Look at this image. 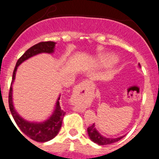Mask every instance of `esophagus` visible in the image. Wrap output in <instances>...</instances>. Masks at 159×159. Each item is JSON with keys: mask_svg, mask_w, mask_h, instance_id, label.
<instances>
[{"mask_svg": "<svg viewBox=\"0 0 159 159\" xmlns=\"http://www.w3.org/2000/svg\"><path fill=\"white\" fill-rule=\"evenodd\" d=\"M88 83L89 82H87V81H84V82L80 83V84H78L75 88V91H74V95H76L77 94L80 93L84 89V86H85V84H88Z\"/></svg>", "mask_w": 159, "mask_h": 159, "instance_id": "34e87169", "label": "esophagus"}]
</instances>
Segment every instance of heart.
<instances>
[{
  "mask_svg": "<svg viewBox=\"0 0 159 159\" xmlns=\"http://www.w3.org/2000/svg\"><path fill=\"white\" fill-rule=\"evenodd\" d=\"M113 57H108V58H107V59H103V60H102V61H105V62H106V61H108V60H113Z\"/></svg>",
  "mask_w": 159,
  "mask_h": 159,
  "instance_id": "1",
  "label": "heart"
}]
</instances>
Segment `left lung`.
Instances as JSON below:
<instances>
[{"label": "left lung", "mask_w": 159, "mask_h": 159, "mask_svg": "<svg viewBox=\"0 0 159 159\" xmlns=\"http://www.w3.org/2000/svg\"><path fill=\"white\" fill-rule=\"evenodd\" d=\"M139 67H141L140 64H139ZM88 134L92 142H94L95 143H97L98 145L101 146L109 145V144H111V143H116V142L119 141L121 139H123V138L124 137V135L119 138H113V139H111V138L104 137V136H102V134L96 130L95 123H93L91 127H88Z\"/></svg>", "instance_id": "obj_1"}]
</instances>
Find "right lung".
<instances>
[{
	"label": "right lung",
	"mask_w": 159,
	"mask_h": 159,
	"mask_svg": "<svg viewBox=\"0 0 159 159\" xmlns=\"http://www.w3.org/2000/svg\"><path fill=\"white\" fill-rule=\"evenodd\" d=\"M55 45H56V43L53 41L40 42V43H36L32 47H31L24 53L23 56L17 60L16 66H15L13 74H12V83H11L10 89H9V93H8L9 109H10L11 114H12V117H13L14 120L16 122L20 130H21L27 137L30 138L31 139L36 142H40V143H44V142H48L49 140L52 139L53 138L57 135L60 128H61L63 118L65 115V112L61 109L60 106L59 100H60V95L57 99L52 115L48 119H46L45 121L40 122V123L29 122L23 119L15 110L13 102H12V86L14 82V80H15V77H16V71L20 64L28 59L34 57L36 55L40 54V53H49V54L53 53L54 52Z\"/></svg>",
	"instance_id": "right-lung-1"
}]
</instances>
